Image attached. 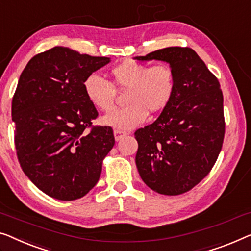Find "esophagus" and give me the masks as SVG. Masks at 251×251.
<instances>
[{
    "instance_id": "34e87169",
    "label": "esophagus",
    "mask_w": 251,
    "mask_h": 251,
    "mask_svg": "<svg viewBox=\"0 0 251 251\" xmlns=\"http://www.w3.org/2000/svg\"><path fill=\"white\" fill-rule=\"evenodd\" d=\"M126 134H128V132L121 131V130H114V138H115V140H117V141H119L120 139H122V138L126 136Z\"/></svg>"
}]
</instances>
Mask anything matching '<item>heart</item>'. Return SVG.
I'll list each match as a JSON object with an SVG mask.
<instances>
[{
	"instance_id": "b5f03b06",
	"label": "heart",
	"mask_w": 251,
	"mask_h": 251,
	"mask_svg": "<svg viewBox=\"0 0 251 251\" xmlns=\"http://www.w3.org/2000/svg\"><path fill=\"white\" fill-rule=\"evenodd\" d=\"M112 82L92 74L83 81L87 99L97 110L108 112L114 106L117 90L125 92L126 105L103 118L115 130H130L146 119L148 111L158 113L170 104L176 92V74L169 64L150 67L128 60L111 69Z\"/></svg>"
}]
</instances>
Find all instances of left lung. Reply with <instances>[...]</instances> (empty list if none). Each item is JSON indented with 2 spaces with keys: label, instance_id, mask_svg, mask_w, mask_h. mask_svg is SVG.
<instances>
[{
  "label": "left lung",
  "instance_id": "obj_1",
  "mask_svg": "<svg viewBox=\"0 0 251 251\" xmlns=\"http://www.w3.org/2000/svg\"><path fill=\"white\" fill-rule=\"evenodd\" d=\"M137 60L170 63L176 92L155 122L134 132L140 177L161 195L184 194L215 164L225 133L220 82L190 47H166Z\"/></svg>",
  "mask_w": 251,
  "mask_h": 251
}]
</instances>
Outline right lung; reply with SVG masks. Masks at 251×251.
Masks as SVG:
<instances>
[{"label":"right lung","instance_id":"obj_1","mask_svg":"<svg viewBox=\"0 0 251 251\" xmlns=\"http://www.w3.org/2000/svg\"><path fill=\"white\" fill-rule=\"evenodd\" d=\"M108 62L55 46L32 57L20 75L12 99L18 161L50 197L75 201L100 180L115 140L111 126H93L99 112L83 81Z\"/></svg>","mask_w":251,"mask_h":251}]
</instances>
